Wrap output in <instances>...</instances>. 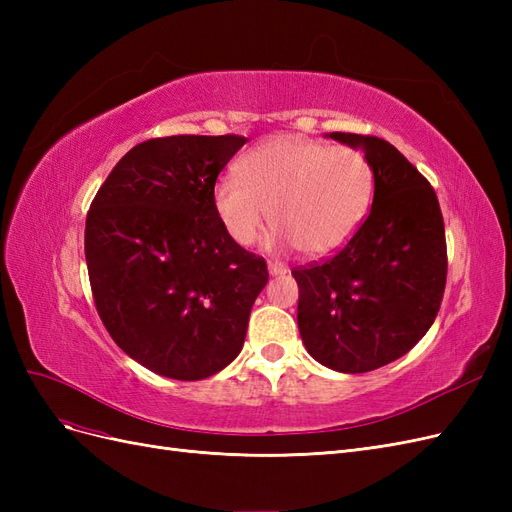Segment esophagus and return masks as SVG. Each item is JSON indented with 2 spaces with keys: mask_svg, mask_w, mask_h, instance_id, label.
<instances>
[{
  "mask_svg": "<svg viewBox=\"0 0 512 512\" xmlns=\"http://www.w3.org/2000/svg\"><path fill=\"white\" fill-rule=\"evenodd\" d=\"M267 267H269V273H271V275H282V273L288 271V267L282 265V262H277V260H269Z\"/></svg>",
  "mask_w": 512,
  "mask_h": 512,
  "instance_id": "esophagus-1",
  "label": "esophagus"
}]
</instances>
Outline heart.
Returning a JSON list of instances; mask_svg holds the SVG:
<instances>
[{
    "mask_svg": "<svg viewBox=\"0 0 512 512\" xmlns=\"http://www.w3.org/2000/svg\"><path fill=\"white\" fill-rule=\"evenodd\" d=\"M237 172L215 181L213 207L239 247L258 239L269 209L273 243L312 258L333 254L359 230L374 196V170L363 151L303 136L254 147Z\"/></svg>",
    "mask_w": 512,
    "mask_h": 512,
    "instance_id": "1",
    "label": "heart"
}]
</instances>
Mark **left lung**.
<instances>
[{
	"mask_svg": "<svg viewBox=\"0 0 512 512\" xmlns=\"http://www.w3.org/2000/svg\"><path fill=\"white\" fill-rule=\"evenodd\" d=\"M374 170V203L335 256L297 267L299 333L324 367L363 374L410 352L438 316L446 239L429 181L378 136L331 132Z\"/></svg>",
	"mask_w": 512,
	"mask_h": 512,
	"instance_id": "left-lung-1",
	"label": "left lung"
}]
</instances>
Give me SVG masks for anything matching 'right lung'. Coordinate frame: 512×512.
Returning a JSON list of instances; mask_svg holds the SVG:
<instances>
[{"instance_id":"obj_1","label":"right lung","mask_w":512,"mask_h":512,"mask_svg":"<svg viewBox=\"0 0 512 512\" xmlns=\"http://www.w3.org/2000/svg\"><path fill=\"white\" fill-rule=\"evenodd\" d=\"M247 138L164 136L132 147L85 222L96 309L130 359L173 380H203L237 359L265 258L232 243L213 188Z\"/></svg>"}]
</instances>
